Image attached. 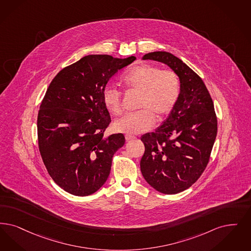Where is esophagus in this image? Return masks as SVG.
Returning <instances> with one entry per match:
<instances>
[{
	"label": "esophagus",
	"mask_w": 251,
	"mask_h": 251,
	"mask_svg": "<svg viewBox=\"0 0 251 251\" xmlns=\"http://www.w3.org/2000/svg\"><path fill=\"white\" fill-rule=\"evenodd\" d=\"M134 138H135V136H133V135H129V134H126V135H125V139H126V141L132 140V139H134Z\"/></svg>",
	"instance_id": "obj_1"
}]
</instances>
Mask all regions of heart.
Returning <instances> with one entry per match:
<instances>
[{"label":"heart","instance_id":"b5f03b06","mask_svg":"<svg viewBox=\"0 0 251 251\" xmlns=\"http://www.w3.org/2000/svg\"><path fill=\"white\" fill-rule=\"evenodd\" d=\"M123 83L130 91L140 93L137 102L140 110L115 122V130L122 133L138 134L151 129L155 123V117L161 121L168 116L180 95V79L174 71L161 70L147 63L130 69L124 75ZM102 100L113 115L119 116L122 113L121 90L112 86L105 87Z\"/></svg>","mask_w":251,"mask_h":251}]
</instances>
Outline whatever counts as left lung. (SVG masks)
Returning a JSON list of instances; mask_svg holds the SVG:
<instances>
[{"instance_id": "1", "label": "left lung", "mask_w": 251, "mask_h": 251, "mask_svg": "<svg viewBox=\"0 0 251 251\" xmlns=\"http://www.w3.org/2000/svg\"><path fill=\"white\" fill-rule=\"evenodd\" d=\"M143 60L167 64L180 79V95L168 118L141 137L144 178L156 191L176 194L198 180L209 161L218 131L214 103L200 76L177 57L156 51Z\"/></svg>"}]
</instances>
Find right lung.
<instances>
[{
  "mask_svg": "<svg viewBox=\"0 0 251 251\" xmlns=\"http://www.w3.org/2000/svg\"><path fill=\"white\" fill-rule=\"evenodd\" d=\"M136 60L89 55L63 68L51 81L37 117L41 157L51 178L75 196L98 191L110 174L122 133L104 137L110 124L102 91L111 77Z\"/></svg>",
  "mask_w": 251,
  "mask_h": 251,
  "instance_id": "obj_1",
  "label": "right lung"
}]
</instances>
